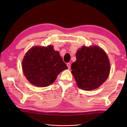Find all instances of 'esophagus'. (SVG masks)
<instances>
[{
	"label": "esophagus",
	"instance_id": "obj_1",
	"mask_svg": "<svg viewBox=\"0 0 127 127\" xmlns=\"http://www.w3.org/2000/svg\"><path fill=\"white\" fill-rule=\"evenodd\" d=\"M66 65H67V66H68V69H70V66H71V64H70V63H67V64H66Z\"/></svg>",
	"mask_w": 127,
	"mask_h": 127
}]
</instances>
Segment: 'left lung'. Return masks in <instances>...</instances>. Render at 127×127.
<instances>
[{
    "label": "left lung",
    "instance_id": "obj_1",
    "mask_svg": "<svg viewBox=\"0 0 127 127\" xmlns=\"http://www.w3.org/2000/svg\"><path fill=\"white\" fill-rule=\"evenodd\" d=\"M76 61L71 66L78 87L85 91L98 88L108 77L109 59L105 51L96 46H83L76 53Z\"/></svg>",
    "mask_w": 127,
    "mask_h": 127
}]
</instances>
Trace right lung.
I'll return each mask as SVG.
<instances>
[{"label": "right lung", "mask_w": 127, "mask_h": 127, "mask_svg": "<svg viewBox=\"0 0 127 127\" xmlns=\"http://www.w3.org/2000/svg\"><path fill=\"white\" fill-rule=\"evenodd\" d=\"M68 69L52 45L34 46L26 53L22 61L24 75L29 82L45 87L55 82L61 72Z\"/></svg>", "instance_id": "add662e5"}]
</instances>
